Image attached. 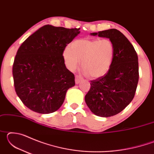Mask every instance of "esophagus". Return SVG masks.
<instances>
[{"label":"esophagus","mask_w":154,"mask_h":154,"mask_svg":"<svg viewBox=\"0 0 154 154\" xmlns=\"http://www.w3.org/2000/svg\"><path fill=\"white\" fill-rule=\"evenodd\" d=\"M82 81V78L80 76H79V75H76V76H75V83H76V84L79 83Z\"/></svg>","instance_id":"obj_1"}]
</instances>
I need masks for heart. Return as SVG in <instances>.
Instances as JSON below:
<instances>
[{"instance_id": "1", "label": "heart", "mask_w": 154, "mask_h": 154, "mask_svg": "<svg viewBox=\"0 0 154 154\" xmlns=\"http://www.w3.org/2000/svg\"><path fill=\"white\" fill-rule=\"evenodd\" d=\"M115 55L113 42L108 38H81L64 49L63 58L68 69L76 70L80 65L83 72L92 79L105 75L112 65Z\"/></svg>"}]
</instances>
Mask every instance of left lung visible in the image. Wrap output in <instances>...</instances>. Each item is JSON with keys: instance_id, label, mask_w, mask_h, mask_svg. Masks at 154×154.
Masks as SVG:
<instances>
[{"instance_id": "obj_1", "label": "left lung", "mask_w": 154, "mask_h": 154, "mask_svg": "<svg viewBox=\"0 0 154 154\" xmlns=\"http://www.w3.org/2000/svg\"><path fill=\"white\" fill-rule=\"evenodd\" d=\"M90 35L109 38L115 48L109 72L90 81V89L85 96L94 114L108 118L120 113L134 98L139 77L138 56L133 45L118 30L112 28Z\"/></svg>"}]
</instances>
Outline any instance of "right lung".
<instances>
[{
    "instance_id": "1",
    "label": "right lung",
    "mask_w": 154,
    "mask_h": 154,
    "mask_svg": "<svg viewBox=\"0 0 154 154\" xmlns=\"http://www.w3.org/2000/svg\"><path fill=\"white\" fill-rule=\"evenodd\" d=\"M79 29L45 25L18 49L13 64L15 90L30 110L42 114L57 111L67 90L75 85L62 54Z\"/></svg>"
}]
</instances>
